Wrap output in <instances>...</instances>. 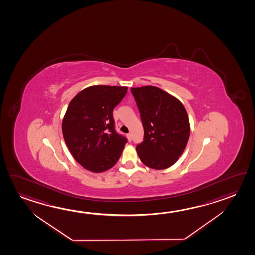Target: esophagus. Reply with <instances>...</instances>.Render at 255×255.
Wrapping results in <instances>:
<instances>
[{
  "instance_id": "1",
  "label": "esophagus",
  "mask_w": 255,
  "mask_h": 255,
  "mask_svg": "<svg viewBox=\"0 0 255 255\" xmlns=\"http://www.w3.org/2000/svg\"><path fill=\"white\" fill-rule=\"evenodd\" d=\"M127 136H128V141H129V142H131V140H132V134H131V133H129V134H127Z\"/></svg>"
}]
</instances>
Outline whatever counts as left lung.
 Here are the masks:
<instances>
[{
  "mask_svg": "<svg viewBox=\"0 0 255 255\" xmlns=\"http://www.w3.org/2000/svg\"><path fill=\"white\" fill-rule=\"evenodd\" d=\"M144 130L136 145L142 163L154 169L172 166L185 150L190 134L189 120L181 102L152 86L131 88Z\"/></svg>",
  "mask_w": 255,
  "mask_h": 255,
  "instance_id": "left-lung-1",
  "label": "left lung"
}]
</instances>
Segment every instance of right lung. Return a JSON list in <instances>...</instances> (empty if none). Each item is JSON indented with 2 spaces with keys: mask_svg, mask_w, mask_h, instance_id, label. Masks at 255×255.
Returning a JSON list of instances; mask_svg holds the SVG:
<instances>
[{
  "mask_svg": "<svg viewBox=\"0 0 255 255\" xmlns=\"http://www.w3.org/2000/svg\"><path fill=\"white\" fill-rule=\"evenodd\" d=\"M126 87L93 86L71 100L62 121L65 142L74 159L93 172L113 168L128 139L115 130L113 110Z\"/></svg>",
  "mask_w": 255,
  "mask_h": 255,
  "instance_id": "obj_1",
  "label": "right lung"
}]
</instances>
